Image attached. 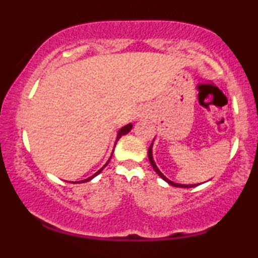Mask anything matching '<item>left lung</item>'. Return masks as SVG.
I'll return each mask as SVG.
<instances>
[{"label": "left lung", "instance_id": "left-lung-1", "mask_svg": "<svg viewBox=\"0 0 258 258\" xmlns=\"http://www.w3.org/2000/svg\"><path fill=\"white\" fill-rule=\"evenodd\" d=\"M152 149H153V143L150 144L149 149H148V158H149L150 164H152V166H153L154 170H155V172L158 173L159 176L161 177L162 179L166 180V182L168 183V184H171V185H173V186H179V188H191V186H197V185H199V184H179V183H174V182H172V180H170L168 178H166V177H165L164 174H162L161 172H160V170L158 168V166H156L155 162H154V159H153V150H152Z\"/></svg>", "mask_w": 258, "mask_h": 258}]
</instances>
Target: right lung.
<instances>
[{
    "label": "right lung",
    "instance_id": "1",
    "mask_svg": "<svg viewBox=\"0 0 258 258\" xmlns=\"http://www.w3.org/2000/svg\"><path fill=\"white\" fill-rule=\"evenodd\" d=\"M131 128H132V123H128V125L123 126V127H122V128H121V130H120V131H119V133H117V137H116V142H117V141H119V139L121 138V136L126 135V133H128L130 131H131ZM115 146H116V143H115ZM110 159H111V156H110ZM110 159H109V160H108V162H106V164L104 165V166H103L102 168H100V170L98 171V172H96V173H94V174H93V176H92V177H88V178H87V179H85V180H81V183H84V182H87V180H91L92 178H93V177H96V176H97V174H99V173H100V171H102V170H103V168H104V167L106 166V165H108V164H109V161H110ZM79 183H80V182H79Z\"/></svg>",
    "mask_w": 258,
    "mask_h": 258
}]
</instances>
